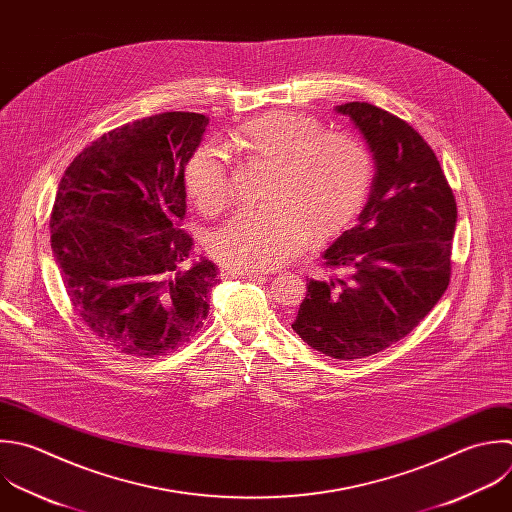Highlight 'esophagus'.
<instances>
[{
    "mask_svg": "<svg viewBox=\"0 0 512 512\" xmlns=\"http://www.w3.org/2000/svg\"><path fill=\"white\" fill-rule=\"evenodd\" d=\"M222 278H246V280H264V274L252 272V270H232V268H222L220 270Z\"/></svg>",
    "mask_w": 512,
    "mask_h": 512,
    "instance_id": "1",
    "label": "esophagus"
}]
</instances>
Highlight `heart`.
<instances>
[{"instance_id":"1","label":"heart","mask_w":512,"mask_h":512,"mask_svg":"<svg viewBox=\"0 0 512 512\" xmlns=\"http://www.w3.org/2000/svg\"><path fill=\"white\" fill-rule=\"evenodd\" d=\"M252 162L268 166L260 208L238 212L210 238V252L232 270H270L316 242L346 230L362 212L374 182L370 150L352 134L326 132L308 114L270 110L234 132ZM196 206L220 214L232 204L224 152L200 146L184 170Z\"/></svg>"}]
</instances>
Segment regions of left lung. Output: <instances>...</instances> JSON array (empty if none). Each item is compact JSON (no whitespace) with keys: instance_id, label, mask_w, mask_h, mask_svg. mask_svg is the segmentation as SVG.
<instances>
[{"instance_id":"1","label":"left lung","mask_w":512,"mask_h":512,"mask_svg":"<svg viewBox=\"0 0 512 512\" xmlns=\"http://www.w3.org/2000/svg\"><path fill=\"white\" fill-rule=\"evenodd\" d=\"M336 112L364 136L374 182L358 224L322 254L344 276L308 280L292 328L314 350L356 360L402 340L448 288L456 202L412 126L366 102Z\"/></svg>"}]
</instances>
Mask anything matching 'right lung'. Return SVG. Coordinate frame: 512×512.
Listing matches in <instances>:
<instances>
[{"instance_id":"right-lung-1","label":"right lung","mask_w":512,"mask_h":512,"mask_svg":"<svg viewBox=\"0 0 512 512\" xmlns=\"http://www.w3.org/2000/svg\"><path fill=\"white\" fill-rule=\"evenodd\" d=\"M208 118L166 112L104 134L68 166L56 194L52 250L76 314L106 346L160 356L204 324L220 282L192 258L184 170Z\"/></svg>"}]
</instances>
